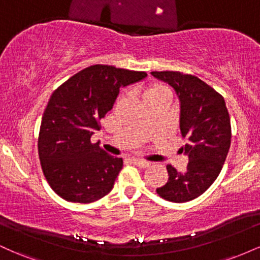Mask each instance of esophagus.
<instances>
[{"label":"esophagus","instance_id":"34e87169","mask_svg":"<svg viewBox=\"0 0 260 260\" xmlns=\"http://www.w3.org/2000/svg\"><path fill=\"white\" fill-rule=\"evenodd\" d=\"M133 164L134 165L139 166V168H148L150 165V162L147 160H142V159H133Z\"/></svg>","mask_w":260,"mask_h":260}]
</instances>
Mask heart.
I'll return each mask as SVG.
<instances>
[{
	"instance_id": "heart-1",
	"label": "heart",
	"mask_w": 260,
	"mask_h": 260,
	"mask_svg": "<svg viewBox=\"0 0 260 260\" xmlns=\"http://www.w3.org/2000/svg\"><path fill=\"white\" fill-rule=\"evenodd\" d=\"M168 90V88H165V86H161V85H156L154 86V88L149 89V90L147 91V94H150V92H157V91H165Z\"/></svg>"
}]
</instances>
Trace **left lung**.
Instances as JSON below:
<instances>
[{"label":"left lung","instance_id":"1","mask_svg":"<svg viewBox=\"0 0 260 260\" xmlns=\"http://www.w3.org/2000/svg\"><path fill=\"white\" fill-rule=\"evenodd\" d=\"M175 89L180 100V129L187 143L188 165L178 172L168 165L169 180L156 188L161 198L184 203L202 196L221 171L231 144V122L222 95L198 77L174 71L151 72Z\"/></svg>","mask_w":260,"mask_h":260}]
</instances>
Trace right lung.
<instances>
[{
	"label": "right lung",
	"instance_id": "1",
	"mask_svg": "<svg viewBox=\"0 0 260 260\" xmlns=\"http://www.w3.org/2000/svg\"><path fill=\"white\" fill-rule=\"evenodd\" d=\"M145 77V72L94 64L52 92L41 120L38 150L47 183L64 201L86 204L112 189L123 160L90 138L120 89Z\"/></svg>",
	"mask_w": 260,
	"mask_h": 260
}]
</instances>
